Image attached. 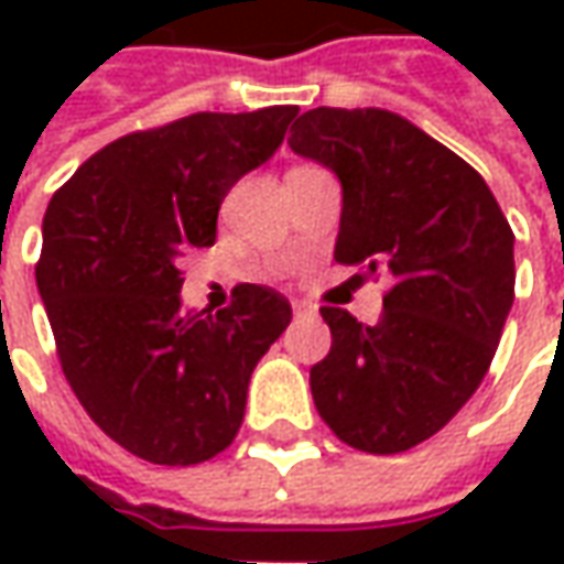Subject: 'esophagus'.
<instances>
[{"instance_id": "obj_1", "label": "esophagus", "mask_w": 564, "mask_h": 564, "mask_svg": "<svg viewBox=\"0 0 564 564\" xmlns=\"http://www.w3.org/2000/svg\"><path fill=\"white\" fill-rule=\"evenodd\" d=\"M292 311L294 316H314L316 304H311V301H292Z\"/></svg>"}]
</instances>
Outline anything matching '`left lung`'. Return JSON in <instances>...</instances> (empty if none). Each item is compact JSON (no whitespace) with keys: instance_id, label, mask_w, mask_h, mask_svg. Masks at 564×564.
<instances>
[{"instance_id":"1","label":"left lung","mask_w":564,"mask_h":564,"mask_svg":"<svg viewBox=\"0 0 564 564\" xmlns=\"http://www.w3.org/2000/svg\"><path fill=\"white\" fill-rule=\"evenodd\" d=\"M289 147L336 172L338 263L392 275L377 326L319 311L333 348L311 367L316 411L360 452H408L487 377L514 301L509 219L462 156L389 109L319 106Z\"/></svg>"}]
</instances>
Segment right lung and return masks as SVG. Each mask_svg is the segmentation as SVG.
Wrapping results in <instances>:
<instances>
[{
    "label": "right lung",
    "instance_id": "1",
    "mask_svg": "<svg viewBox=\"0 0 564 564\" xmlns=\"http://www.w3.org/2000/svg\"><path fill=\"white\" fill-rule=\"evenodd\" d=\"M297 106L197 112L119 138L77 169L43 216L36 289L68 386L106 436L185 467L231 445L250 373L292 323L267 285L231 307H182L178 260L216 241L231 185L285 141Z\"/></svg>",
    "mask_w": 564,
    "mask_h": 564
}]
</instances>
